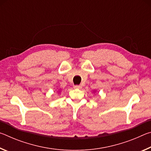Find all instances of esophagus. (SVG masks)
<instances>
[{
    "instance_id": "34e87169",
    "label": "esophagus",
    "mask_w": 151,
    "mask_h": 151,
    "mask_svg": "<svg viewBox=\"0 0 151 151\" xmlns=\"http://www.w3.org/2000/svg\"><path fill=\"white\" fill-rule=\"evenodd\" d=\"M73 87L75 88H81L82 86H81V85H74Z\"/></svg>"
}]
</instances>
